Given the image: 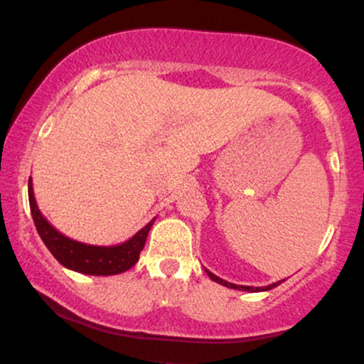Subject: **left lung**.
<instances>
[{
  "mask_svg": "<svg viewBox=\"0 0 364 364\" xmlns=\"http://www.w3.org/2000/svg\"><path fill=\"white\" fill-rule=\"evenodd\" d=\"M205 272H207V275L208 277L212 279V281L214 282H217V284H223V286H225V287H231V289H237V291H248V292H258V291H270L272 289V287H275V286H279V284H281L282 281H279V282H274V284H269V286H265V287H252V286H237V284H231V282H228V281H224V279H220V277H217V275H214L212 272H208V270L205 269Z\"/></svg>",
  "mask_w": 364,
  "mask_h": 364,
  "instance_id": "1",
  "label": "left lung"
}]
</instances>
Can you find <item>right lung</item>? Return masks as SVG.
<instances>
[{"instance_id": "right-lung-1", "label": "right lung", "mask_w": 364, "mask_h": 364, "mask_svg": "<svg viewBox=\"0 0 364 364\" xmlns=\"http://www.w3.org/2000/svg\"><path fill=\"white\" fill-rule=\"evenodd\" d=\"M28 203H31V214L32 219H34L37 232H39L44 245L48 246L49 252L53 253V257L66 269L85 275H116L132 269L139 262L140 252L144 250L145 241H147L150 228H152L154 220H150L135 236H132L128 241L121 245H87L65 236L41 214L34 198L32 178L28 179Z\"/></svg>"}]
</instances>
